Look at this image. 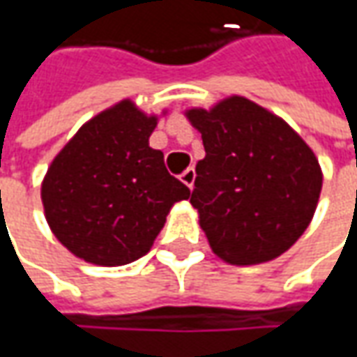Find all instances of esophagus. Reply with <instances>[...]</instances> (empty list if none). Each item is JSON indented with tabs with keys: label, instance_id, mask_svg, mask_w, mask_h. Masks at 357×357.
I'll use <instances>...</instances> for the list:
<instances>
[{
	"label": "esophagus",
	"instance_id": "obj_1",
	"mask_svg": "<svg viewBox=\"0 0 357 357\" xmlns=\"http://www.w3.org/2000/svg\"><path fill=\"white\" fill-rule=\"evenodd\" d=\"M195 178H197V171H195L192 167H188V169L181 174V183L188 186V188L195 186Z\"/></svg>",
	"mask_w": 357,
	"mask_h": 357
}]
</instances>
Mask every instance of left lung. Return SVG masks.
<instances>
[{"instance_id":"obj_1","label":"left lung","mask_w":357,"mask_h":357,"mask_svg":"<svg viewBox=\"0 0 357 357\" xmlns=\"http://www.w3.org/2000/svg\"><path fill=\"white\" fill-rule=\"evenodd\" d=\"M206 157L190 204L213 252L234 266L278 258L310 227L322 190L320 162L286 121L242 95L190 107Z\"/></svg>"}]
</instances>
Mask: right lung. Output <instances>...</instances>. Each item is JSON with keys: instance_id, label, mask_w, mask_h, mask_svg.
<instances>
[{"instance_id": "add662e5", "label": "right lung", "mask_w": 357, "mask_h": 357, "mask_svg": "<svg viewBox=\"0 0 357 357\" xmlns=\"http://www.w3.org/2000/svg\"><path fill=\"white\" fill-rule=\"evenodd\" d=\"M160 115L123 99L89 119L51 160L41 202L51 232L97 266H125L151 250L171 208L190 197L149 146Z\"/></svg>"}]
</instances>
